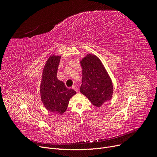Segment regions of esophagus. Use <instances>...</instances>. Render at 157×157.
I'll use <instances>...</instances> for the list:
<instances>
[{"instance_id":"esophagus-1","label":"esophagus","mask_w":157,"mask_h":157,"mask_svg":"<svg viewBox=\"0 0 157 157\" xmlns=\"http://www.w3.org/2000/svg\"><path fill=\"white\" fill-rule=\"evenodd\" d=\"M72 89H74V90H75V91H76V92H79L78 88V86H77L76 85H74V86H72Z\"/></svg>"}]
</instances>
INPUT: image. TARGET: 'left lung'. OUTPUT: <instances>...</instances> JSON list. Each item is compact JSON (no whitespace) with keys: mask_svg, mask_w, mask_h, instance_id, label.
I'll list each match as a JSON object with an SVG mask.
<instances>
[{"mask_svg":"<svg viewBox=\"0 0 157 157\" xmlns=\"http://www.w3.org/2000/svg\"><path fill=\"white\" fill-rule=\"evenodd\" d=\"M80 65L82 68L80 92L98 108L111 101L113 82L99 58L94 54H87L80 60Z\"/></svg>","mask_w":157,"mask_h":157,"instance_id":"8db88e82","label":"left lung"}]
</instances>
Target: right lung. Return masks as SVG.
Returning <instances> with one entry per match:
<instances>
[{
	"mask_svg": "<svg viewBox=\"0 0 157 157\" xmlns=\"http://www.w3.org/2000/svg\"><path fill=\"white\" fill-rule=\"evenodd\" d=\"M60 55H51L44 67L40 85V95L44 108L50 113L63 114L67 109L70 98L76 94L68 89L63 81L57 79V70Z\"/></svg>",
	"mask_w": 157,
	"mask_h": 157,
	"instance_id": "1",
	"label": "right lung"
}]
</instances>
